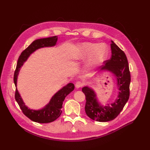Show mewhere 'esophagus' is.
<instances>
[{
	"instance_id": "34e87169",
	"label": "esophagus",
	"mask_w": 150,
	"mask_h": 150,
	"mask_svg": "<svg viewBox=\"0 0 150 150\" xmlns=\"http://www.w3.org/2000/svg\"><path fill=\"white\" fill-rule=\"evenodd\" d=\"M83 85V84L82 83L80 82V81H78V82H77V83H76L75 86H76V88L77 89H79V88H80L81 87H82Z\"/></svg>"
}]
</instances>
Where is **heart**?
<instances>
[{
  "label": "heart",
  "instance_id": "obj_1",
  "mask_svg": "<svg viewBox=\"0 0 150 150\" xmlns=\"http://www.w3.org/2000/svg\"><path fill=\"white\" fill-rule=\"evenodd\" d=\"M108 54V50L106 45L84 42L76 48L72 58L74 61H81L90 55L85 67V69H89L101 65L105 61Z\"/></svg>",
  "mask_w": 150,
  "mask_h": 150
}]
</instances>
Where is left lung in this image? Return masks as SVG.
Here are the masks:
<instances>
[{
    "label": "left lung",
    "instance_id": "1",
    "mask_svg": "<svg viewBox=\"0 0 150 150\" xmlns=\"http://www.w3.org/2000/svg\"><path fill=\"white\" fill-rule=\"evenodd\" d=\"M111 57L101 66V71H109L115 76L117 96L115 101L103 106L98 101L93 89L84 86L82 91L86 96L85 111L93 120L99 122L110 121L117 116L123 109L129 97L131 76L128 59L125 53L111 40Z\"/></svg>",
    "mask_w": 150,
    "mask_h": 150
}]
</instances>
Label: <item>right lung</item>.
I'll return each mask as SVG.
<instances>
[{
  "mask_svg": "<svg viewBox=\"0 0 150 150\" xmlns=\"http://www.w3.org/2000/svg\"><path fill=\"white\" fill-rule=\"evenodd\" d=\"M57 36H52L51 38H42L36 39L32 42L28 47L21 53L17 61L16 69L13 77V81L16 87L15 94V99L17 102L20 108L24 114L30 120L39 123H48L55 121L60 116L62 111V104L65 98L71 93L74 89V85L71 83H68L60 90L54 94L51 98L49 103L40 110H33L27 106L23 99L17 89V77L19 75L21 67L23 66L24 63L28 60L31 54L35 52L36 50L43 47H49L55 46L57 41Z\"/></svg>",
  "mask_w": 150,
  "mask_h": 150,
  "instance_id": "right-lung-1",
  "label": "right lung"
}]
</instances>
